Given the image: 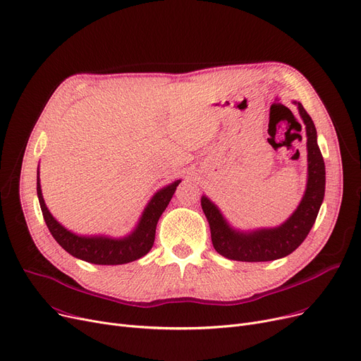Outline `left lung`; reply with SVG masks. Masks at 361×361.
<instances>
[{"label":"left lung","mask_w":361,"mask_h":361,"mask_svg":"<svg viewBox=\"0 0 361 361\" xmlns=\"http://www.w3.org/2000/svg\"><path fill=\"white\" fill-rule=\"evenodd\" d=\"M298 111L305 123L308 178L302 200L295 212L283 224L273 228H258L239 231L233 228L219 212L215 203L202 196L200 205L211 227L212 245L219 255L234 261L261 262L283 258L300 246L311 227L314 226L319 209L324 197L326 171L322 152L317 145V131L311 116L301 103H296Z\"/></svg>","instance_id":"8db88e82"}]
</instances>
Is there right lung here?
<instances>
[{"mask_svg":"<svg viewBox=\"0 0 361 361\" xmlns=\"http://www.w3.org/2000/svg\"><path fill=\"white\" fill-rule=\"evenodd\" d=\"M181 180H177L172 184L164 187L158 193L150 199L147 207L143 211L142 218L128 236L114 239L107 236H78V234L69 231L61 226L57 219L50 214L49 208L45 207V202L41 192L39 184V171L37 177V193L39 207L42 211L44 221L49 227L50 233L56 242L63 247L72 257L80 258L82 261L99 264V265H118L135 261L145 257L153 246L156 224L159 221V216L166 209L168 203L174 195L177 185Z\"/></svg>","mask_w":361,"mask_h":361,"instance_id":"right-lung-1","label":"right lung"}]
</instances>
